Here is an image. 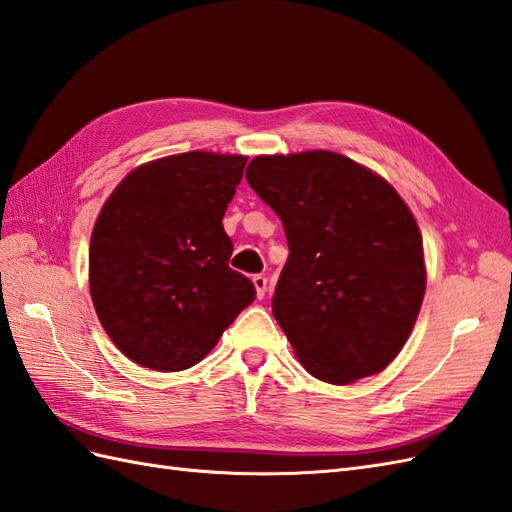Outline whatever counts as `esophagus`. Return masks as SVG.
Returning <instances> with one entry per match:
<instances>
[{
  "label": "esophagus",
  "mask_w": 512,
  "mask_h": 512,
  "mask_svg": "<svg viewBox=\"0 0 512 512\" xmlns=\"http://www.w3.org/2000/svg\"><path fill=\"white\" fill-rule=\"evenodd\" d=\"M253 285H255V290H257V298H264L266 290H268V279L264 277V274H255Z\"/></svg>",
  "instance_id": "esophagus-1"
}]
</instances>
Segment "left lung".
<instances>
[{"instance_id": "8db88e82", "label": "left lung", "mask_w": 512, "mask_h": 512, "mask_svg": "<svg viewBox=\"0 0 512 512\" xmlns=\"http://www.w3.org/2000/svg\"><path fill=\"white\" fill-rule=\"evenodd\" d=\"M246 181L283 222L272 313L305 370L333 385L385 370L426 290L422 235L398 192L331 151L259 155Z\"/></svg>"}]
</instances>
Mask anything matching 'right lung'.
Returning a JSON list of instances; mask_svg holds the SVG:
<instances>
[{"label": "right lung", "mask_w": 512, "mask_h": 512, "mask_svg": "<svg viewBox=\"0 0 512 512\" xmlns=\"http://www.w3.org/2000/svg\"><path fill=\"white\" fill-rule=\"evenodd\" d=\"M248 157L190 151L129 173L90 238V296L125 357L179 372L212 350L255 285L229 268L222 216Z\"/></svg>", "instance_id": "right-lung-1"}]
</instances>
